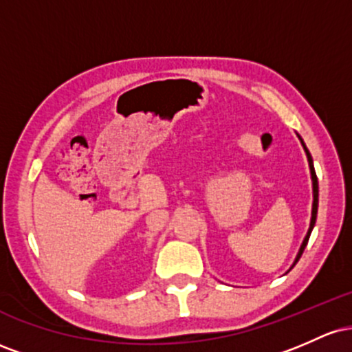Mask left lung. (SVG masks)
Returning <instances> with one entry per match:
<instances>
[{"label": "left lung", "instance_id": "left-lung-1", "mask_svg": "<svg viewBox=\"0 0 352 352\" xmlns=\"http://www.w3.org/2000/svg\"><path fill=\"white\" fill-rule=\"evenodd\" d=\"M296 135H298V139L301 140V145H302V148H305V152H306V157H308L309 172H311V182H313V208H311V221H309V228H308V233H306L305 240H302V243H301V246H300V252H298L296 258H294V261H293V266L298 263V260H300V258H301L302 252H305L306 245H308V240H309V235H311V232H313V228H314V223H316V217H318V197H319V190H318V177H316V172H314L313 157H311V153H309V151H308V147H306V144L302 142L301 135H300V134H296ZM293 266H292V268H293ZM292 268H289V270H292Z\"/></svg>", "mask_w": 352, "mask_h": 352}]
</instances>
